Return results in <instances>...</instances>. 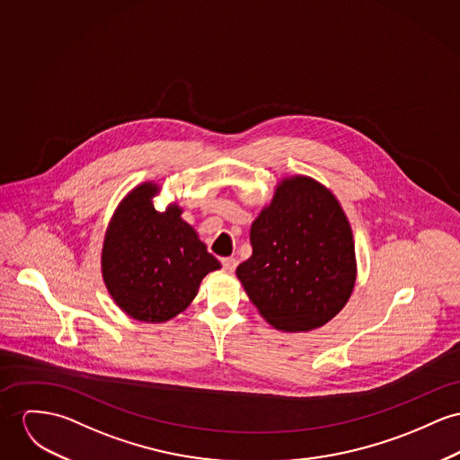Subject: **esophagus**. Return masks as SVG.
Wrapping results in <instances>:
<instances>
[{"instance_id":"esophagus-1","label":"esophagus","mask_w":460,"mask_h":460,"mask_svg":"<svg viewBox=\"0 0 460 460\" xmlns=\"http://www.w3.org/2000/svg\"><path fill=\"white\" fill-rule=\"evenodd\" d=\"M222 266H224L226 271H231V273H233V271L236 270V266H238V261H236L234 257H224V259H222Z\"/></svg>"}]
</instances>
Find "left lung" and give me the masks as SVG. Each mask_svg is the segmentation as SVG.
Returning a JSON list of instances; mask_svg holds the SVG:
<instances>
[{
  "label": "left lung",
  "instance_id": "8db88e82",
  "mask_svg": "<svg viewBox=\"0 0 460 460\" xmlns=\"http://www.w3.org/2000/svg\"><path fill=\"white\" fill-rule=\"evenodd\" d=\"M250 243L252 255L236 277L275 329H317L349 303L357 279L352 227L336 196L317 180L282 178L252 222Z\"/></svg>",
  "mask_w": 460,
  "mask_h": 460
}]
</instances>
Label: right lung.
I'll use <instances>...</instances> for the list:
<instances>
[{
    "label": "right lung",
    "instance_id": "add662e5",
    "mask_svg": "<svg viewBox=\"0 0 460 460\" xmlns=\"http://www.w3.org/2000/svg\"><path fill=\"white\" fill-rule=\"evenodd\" d=\"M159 192L155 181L128 192L110 218L102 250L108 294L126 315L150 323L177 317L196 297L201 280L220 270L177 203L155 210Z\"/></svg>",
    "mask_w": 460,
    "mask_h": 460
}]
</instances>
